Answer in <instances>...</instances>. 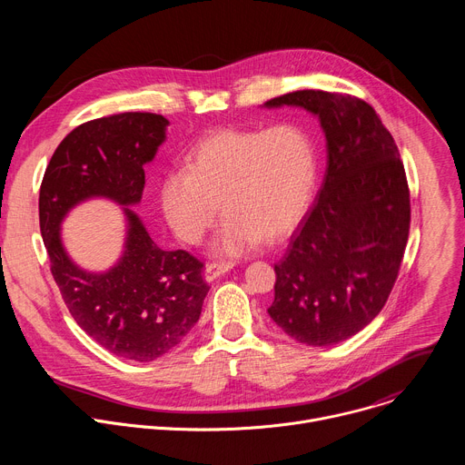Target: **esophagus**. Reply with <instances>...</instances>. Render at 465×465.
<instances>
[{
    "label": "esophagus",
    "mask_w": 465,
    "mask_h": 465,
    "mask_svg": "<svg viewBox=\"0 0 465 465\" xmlns=\"http://www.w3.org/2000/svg\"><path fill=\"white\" fill-rule=\"evenodd\" d=\"M232 269H233V262H230V261L208 262L206 269H204V278H206V282H213V280H217L219 276L226 274V272L232 271Z\"/></svg>",
    "instance_id": "esophagus-1"
}]
</instances>
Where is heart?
I'll return each instance as SVG.
<instances>
[{
	"instance_id": "obj_1",
	"label": "heart",
	"mask_w": 465,
	"mask_h": 465,
	"mask_svg": "<svg viewBox=\"0 0 465 465\" xmlns=\"http://www.w3.org/2000/svg\"><path fill=\"white\" fill-rule=\"evenodd\" d=\"M318 158L309 132L296 123L269 128H224L198 142L185 167L160 183L162 212L173 232L198 244L228 213L215 252L242 253L280 241L303 219L316 187Z\"/></svg>"
}]
</instances>
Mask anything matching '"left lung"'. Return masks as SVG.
Returning a JSON list of instances; mask_svg holds the SVG:
<instances>
[{"label":"left lung","instance_id":"8db88e82","mask_svg":"<svg viewBox=\"0 0 465 465\" xmlns=\"http://www.w3.org/2000/svg\"><path fill=\"white\" fill-rule=\"evenodd\" d=\"M285 104L320 119L327 169L314 206L274 264L269 314L296 342L333 346L384 307L409 241L411 193L400 151L366 101L300 90L264 103Z\"/></svg>","mask_w":465,"mask_h":465}]
</instances>
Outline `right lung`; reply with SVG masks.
Wrapping results in <instances>:
<instances>
[{"label":"right lung","instance_id":"right-lung-1","mask_svg":"<svg viewBox=\"0 0 465 465\" xmlns=\"http://www.w3.org/2000/svg\"><path fill=\"white\" fill-rule=\"evenodd\" d=\"M167 124L149 112L79 124L51 156L38 198L40 232L65 307L99 346L134 362H151L178 346L210 291L204 262L185 250H162L128 208L142 201L143 165L165 142ZM97 195L125 206L127 237L110 272L86 273L63 250L59 224L72 207Z\"/></svg>","mask_w":465,"mask_h":465}]
</instances>
